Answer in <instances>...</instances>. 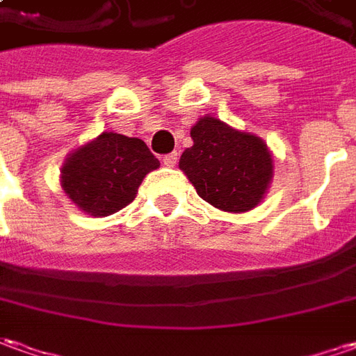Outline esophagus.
Masks as SVG:
<instances>
[{
  "mask_svg": "<svg viewBox=\"0 0 356 356\" xmlns=\"http://www.w3.org/2000/svg\"><path fill=\"white\" fill-rule=\"evenodd\" d=\"M176 163H178V153H176V151H172V153H168V154H164V156H163V164H164V166H168V168L176 166Z\"/></svg>",
  "mask_w": 356,
  "mask_h": 356,
  "instance_id": "esophagus-1",
  "label": "esophagus"
}]
</instances>
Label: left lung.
Returning a JSON list of instances; mask_svg holds the SVG:
<instances>
[{
    "mask_svg": "<svg viewBox=\"0 0 356 356\" xmlns=\"http://www.w3.org/2000/svg\"><path fill=\"white\" fill-rule=\"evenodd\" d=\"M193 145L180 156V170L213 207L244 213L264 200L273 178V156L261 137L203 116L192 127Z\"/></svg>",
    "mask_w": 356,
    "mask_h": 356,
    "instance_id": "left-lung-1",
    "label": "left lung"
}]
</instances>
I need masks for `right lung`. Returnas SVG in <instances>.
Segmentation results:
<instances>
[{
	"label": "right lung",
	"mask_w": 356,
	"mask_h": 356,
	"mask_svg": "<svg viewBox=\"0 0 356 356\" xmlns=\"http://www.w3.org/2000/svg\"><path fill=\"white\" fill-rule=\"evenodd\" d=\"M159 166L141 139L102 131L65 159L61 188L81 211L106 217L134 202L143 178Z\"/></svg>",
	"instance_id": "1"
}]
</instances>
